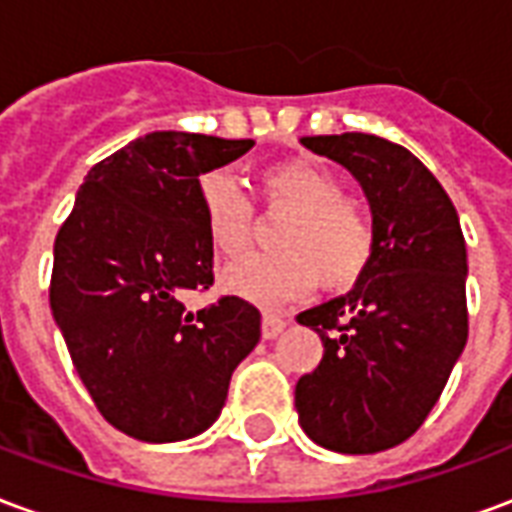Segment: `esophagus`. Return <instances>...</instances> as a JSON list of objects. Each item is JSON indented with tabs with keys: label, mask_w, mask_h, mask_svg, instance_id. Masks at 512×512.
<instances>
[{
	"label": "esophagus",
	"mask_w": 512,
	"mask_h": 512,
	"mask_svg": "<svg viewBox=\"0 0 512 512\" xmlns=\"http://www.w3.org/2000/svg\"><path fill=\"white\" fill-rule=\"evenodd\" d=\"M285 326H288V321L282 315H277V312H263V340H274Z\"/></svg>",
	"instance_id": "obj_1"
}]
</instances>
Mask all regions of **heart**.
Masks as SVG:
<instances>
[{"mask_svg":"<svg viewBox=\"0 0 512 512\" xmlns=\"http://www.w3.org/2000/svg\"><path fill=\"white\" fill-rule=\"evenodd\" d=\"M260 197L271 216H290L277 235V255L246 257L224 271V288L255 304H285L354 290L376 257V222L348 200L343 180L312 161H279L260 172ZM202 222L213 249L241 257L255 238V208L222 172L200 178Z\"/></svg>","mask_w":512,"mask_h":512,"instance_id":"b5f03b06","label":"heart"}]
</instances>
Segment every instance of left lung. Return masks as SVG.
Wrapping results in <instances>:
<instances>
[{
	"instance_id": "left-lung-1",
	"label": "left lung",
	"mask_w": 512,
	"mask_h": 512,
	"mask_svg": "<svg viewBox=\"0 0 512 512\" xmlns=\"http://www.w3.org/2000/svg\"><path fill=\"white\" fill-rule=\"evenodd\" d=\"M301 145L362 183L378 244L351 293L296 318L323 343L321 365L296 384V411L315 444L370 455L417 433L461 356L466 244L447 191L403 145L373 134Z\"/></svg>"
}]
</instances>
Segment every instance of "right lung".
Masks as SVG:
<instances>
[{
	"label": "right lung",
	"instance_id": "right-lung-1",
	"mask_svg": "<svg viewBox=\"0 0 512 512\" xmlns=\"http://www.w3.org/2000/svg\"><path fill=\"white\" fill-rule=\"evenodd\" d=\"M252 139L153 131L98 161L54 241L49 301L95 408L139 441L211 428L230 376L260 340V312L213 285L200 175L244 156Z\"/></svg>",
	"mask_w": 512,
	"mask_h": 512
}]
</instances>
